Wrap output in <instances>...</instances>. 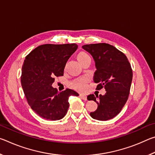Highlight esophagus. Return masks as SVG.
Instances as JSON below:
<instances>
[{"label":"esophagus","instance_id":"34e87169","mask_svg":"<svg viewBox=\"0 0 155 155\" xmlns=\"http://www.w3.org/2000/svg\"><path fill=\"white\" fill-rule=\"evenodd\" d=\"M79 96H80L81 98H82L83 100H84V101H86V100H87V96L83 95V94H80Z\"/></svg>","mask_w":155,"mask_h":155}]
</instances>
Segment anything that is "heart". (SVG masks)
<instances>
[{"mask_svg":"<svg viewBox=\"0 0 155 155\" xmlns=\"http://www.w3.org/2000/svg\"><path fill=\"white\" fill-rule=\"evenodd\" d=\"M77 58L81 64H82L85 60L90 59V57L88 54L86 53V52H80V53L78 54ZM87 81H88L87 78L86 77L78 78L77 79H76L73 81L72 83V87H74L75 90H77L78 91H84L86 88V84L87 83Z\"/></svg>","mask_w":155,"mask_h":155,"instance_id":"1","label":"heart"}]
</instances>
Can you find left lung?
Here are the masks:
<instances>
[{"instance_id":"8db88e82","label":"left lung","mask_w":155,"mask_h":155,"mask_svg":"<svg viewBox=\"0 0 155 155\" xmlns=\"http://www.w3.org/2000/svg\"><path fill=\"white\" fill-rule=\"evenodd\" d=\"M82 47L95 61L94 81L98 83L96 89L104 87L106 91L104 95L87 96L89 101L98 104L96 111L90 113L91 117L101 121L114 118L121 111L129 95L133 78L130 63L123 52L108 44H86Z\"/></svg>"}]
</instances>
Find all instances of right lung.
Listing matches in <instances>:
<instances>
[{"label": "right lung", "mask_w": 155, "mask_h": 155, "mask_svg": "<svg viewBox=\"0 0 155 155\" xmlns=\"http://www.w3.org/2000/svg\"><path fill=\"white\" fill-rule=\"evenodd\" d=\"M77 48L76 44H44L26 57L22 68V87L31 108L44 119H62L70 105L69 97L78 96L70 89L59 92L52 87L54 78L64 75L65 64Z\"/></svg>", "instance_id": "obj_1"}]
</instances>
